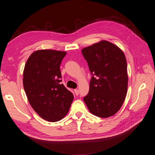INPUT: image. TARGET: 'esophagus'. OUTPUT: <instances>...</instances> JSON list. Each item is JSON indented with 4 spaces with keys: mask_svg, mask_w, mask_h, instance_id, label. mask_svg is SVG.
Returning <instances> with one entry per match:
<instances>
[{
    "mask_svg": "<svg viewBox=\"0 0 155 155\" xmlns=\"http://www.w3.org/2000/svg\"><path fill=\"white\" fill-rule=\"evenodd\" d=\"M74 93H75V94L76 95H79V90L78 89H75L74 90Z\"/></svg>",
    "mask_w": 155,
    "mask_h": 155,
    "instance_id": "1",
    "label": "esophagus"
}]
</instances>
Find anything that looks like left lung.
<instances>
[{
	"mask_svg": "<svg viewBox=\"0 0 155 155\" xmlns=\"http://www.w3.org/2000/svg\"><path fill=\"white\" fill-rule=\"evenodd\" d=\"M81 51L92 75L84 102L92 114L100 117L112 116L122 106L127 92L125 54L107 41L84 48Z\"/></svg>",
	"mask_w": 155,
	"mask_h": 155,
	"instance_id": "left-lung-1",
	"label": "left lung"
}]
</instances>
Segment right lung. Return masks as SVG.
<instances>
[{"label": "right lung", "mask_w": 155, "mask_h": 155, "mask_svg": "<svg viewBox=\"0 0 155 155\" xmlns=\"http://www.w3.org/2000/svg\"><path fill=\"white\" fill-rule=\"evenodd\" d=\"M65 51L41 49L31 54L25 65L23 87L28 101L42 119L55 122L69 112L74 95L61 82L60 65Z\"/></svg>", "instance_id": "1"}]
</instances>
